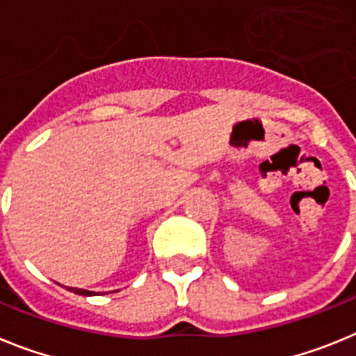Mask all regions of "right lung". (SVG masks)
Here are the masks:
<instances>
[{"instance_id": "1", "label": "right lung", "mask_w": 356, "mask_h": 356, "mask_svg": "<svg viewBox=\"0 0 356 356\" xmlns=\"http://www.w3.org/2000/svg\"><path fill=\"white\" fill-rule=\"evenodd\" d=\"M67 291L74 292V294H80V296H96L97 292H92V291H85V289H78V287H65Z\"/></svg>"}]
</instances>
